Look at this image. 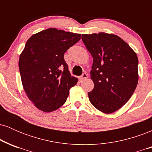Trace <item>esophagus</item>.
Returning <instances> with one entry per match:
<instances>
[{"label":"esophagus","instance_id":"obj_1","mask_svg":"<svg viewBox=\"0 0 152 152\" xmlns=\"http://www.w3.org/2000/svg\"><path fill=\"white\" fill-rule=\"evenodd\" d=\"M88 78V74H86V73H84V74H83L81 75V76H80L79 78L80 80H83V79H86V78Z\"/></svg>","mask_w":152,"mask_h":152}]
</instances>
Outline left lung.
Returning <instances> with one entry per match:
<instances>
[{
  "mask_svg": "<svg viewBox=\"0 0 152 152\" xmlns=\"http://www.w3.org/2000/svg\"><path fill=\"white\" fill-rule=\"evenodd\" d=\"M81 38L93 57L90 74L94 88L88 93L89 101L102 112L111 114L129 100L137 88V56L116 35L82 34Z\"/></svg>",
  "mask_w": 152,
  "mask_h": 152,
  "instance_id": "8db88e82",
  "label": "left lung"
}]
</instances>
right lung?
I'll return each instance as SVG.
<instances>
[{
    "label": "right lung",
    "mask_w": 152,
    "mask_h": 152,
    "mask_svg": "<svg viewBox=\"0 0 152 152\" xmlns=\"http://www.w3.org/2000/svg\"><path fill=\"white\" fill-rule=\"evenodd\" d=\"M80 39L81 34L51 28L33 35L26 42L19 58V71L24 90L38 109H58L77 83L64 57Z\"/></svg>",
    "instance_id": "right-lung-1"
}]
</instances>
